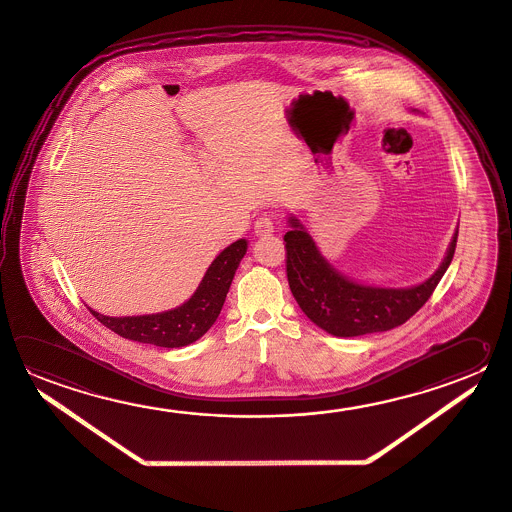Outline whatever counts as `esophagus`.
Listing matches in <instances>:
<instances>
[{
	"label": "esophagus",
	"instance_id": "1",
	"mask_svg": "<svg viewBox=\"0 0 512 512\" xmlns=\"http://www.w3.org/2000/svg\"><path fill=\"white\" fill-rule=\"evenodd\" d=\"M254 233L256 236H270L274 233V218L272 216H261L260 220H256L254 223Z\"/></svg>",
	"mask_w": 512,
	"mask_h": 512
}]
</instances>
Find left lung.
Returning a JSON list of instances; mask_svg holds the SVG:
<instances>
[{"mask_svg":"<svg viewBox=\"0 0 512 512\" xmlns=\"http://www.w3.org/2000/svg\"><path fill=\"white\" fill-rule=\"evenodd\" d=\"M289 225L285 247L292 296L314 325L335 337L386 332L406 323L428 301L446 274L458 238L456 229L444 260L428 279L413 287L390 289L346 278L321 254L314 238L296 216H290Z\"/></svg>","mask_w":512,"mask_h":512,"instance_id":"left-lung-1","label":"left lung"}]
</instances>
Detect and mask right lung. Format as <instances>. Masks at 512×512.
<instances>
[{
  "instance_id": "1",
  "label": "right lung",
  "mask_w": 512,
  "mask_h": 512,
  "mask_svg": "<svg viewBox=\"0 0 512 512\" xmlns=\"http://www.w3.org/2000/svg\"><path fill=\"white\" fill-rule=\"evenodd\" d=\"M247 245V240H238L225 247L205 270L195 294L180 307L158 314L126 317L104 316L88 308L97 321L130 341L162 348H180L195 343L220 316L234 272L247 252Z\"/></svg>"
}]
</instances>
